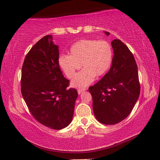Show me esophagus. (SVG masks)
<instances>
[{
    "label": "esophagus",
    "instance_id": "obj_1",
    "mask_svg": "<svg viewBox=\"0 0 160 160\" xmlns=\"http://www.w3.org/2000/svg\"><path fill=\"white\" fill-rule=\"evenodd\" d=\"M84 91H86V89H85V88H82V89H79L78 90V94L80 95V94L82 93V92H84Z\"/></svg>",
    "mask_w": 160,
    "mask_h": 160
}]
</instances>
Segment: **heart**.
Here are the masks:
<instances>
[{"instance_id":"b5f03b06","label":"heart","mask_w":160,"mask_h":160,"mask_svg":"<svg viewBox=\"0 0 160 160\" xmlns=\"http://www.w3.org/2000/svg\"><path fill=\"white\" fill-rule=\"evenodd\" d=\"M113 49L106 40L82 39L75 42L69 49V55L60 57L59 62L66 76L72 78L82 64L84 69L71 82L75 87H83L100 77L110 69Z\"/></svg>"}]
</instances>
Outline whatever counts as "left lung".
Masks as SVG:
<instances>
[{
	"label": "left lung",
	"instance_id": "8db88e82",
	"mask_svg": "<svg viewBox=\"0 0 160 160\" xmlns=\"http://www.w3.org/2000/svg\"><path fill=\"white\" fill-rule=\"evenodd\" d=\"M111 46L114 55L110 70L89 88L95 116L100 123L107 125L127 118L140 93L138 66L132 53L119 39L113 40Z\"/></svg>",
	"mask_w": 160,
	"mask_h": 160
}]
</instances>
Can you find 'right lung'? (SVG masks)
<instances>
[{
	"label": "right lung",
	"mask_w": 160,
	"mask_h": 160,
	"mask_svg": "<svg viewBox=\"0 0 160 160\" xmlns=\"http://www.w3.org/2000/svg\"><path fill=\"white\" fill-rule=\"evenodd\" d=\"M52 40V35L44 36L26 55L22 67L21 93L37 121L60 130L72 120L78 92L67 88L69 81L60 70L58 46Z\"/></svg>",
	"instance_id": "right-lung-1"
}]
</instances>
